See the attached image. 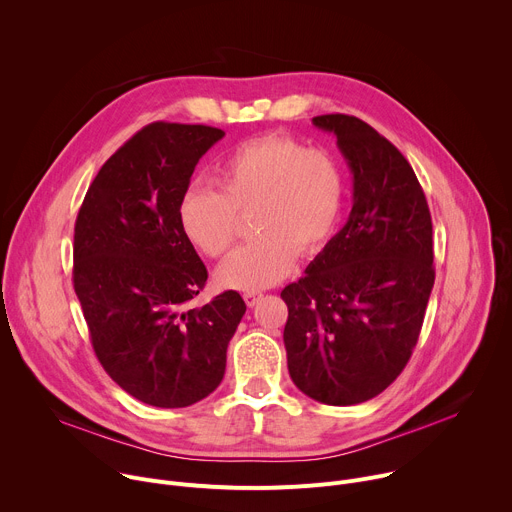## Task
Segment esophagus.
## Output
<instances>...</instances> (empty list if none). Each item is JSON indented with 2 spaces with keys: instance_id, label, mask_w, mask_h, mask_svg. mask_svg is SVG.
I'll list each match as a JSON object with an SVG mask.
<instances>
[{
  "instance_id": "1",
  "label": "esophagus",
  "mask_w": 512,
  "mask_h": 512,
  "mask_svg": "<svg viewBox=\"0 0 512 512\" xmlns=\"http://www.w3.org/2000/svg\"><path fill=\"white\" fill-rule=\"evenodd\" d=\"M261 291H245V294H243V298H245V304L249 306V308H253L259 300H261Z\"/></svg>"
}]
</instances>
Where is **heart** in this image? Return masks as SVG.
<instances>
[{
    "label": "heart",
    "instance_id": "heart-1",
    "mask_svg": "<svg viewBox=\"0 0 512 512\" xmlns=\"http://www.w3.org/2000/svg\"><path fill=\"white\" fill-rule=\"evenodd\" d=\"M212 180L216 192L186 190L178 223L202 255L218 259L237 239V214L253 210L251 229L259 237L216 269L218 283L243 291L277 283L298 255L318 253L338 223L344 198L334 158L281 133L241 143L216 166Z\"/></svg>",
    "mask_w": 512,
    "mask_h": 512
}]
</instances>
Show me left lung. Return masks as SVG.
<instances>
[{
    "label": "left lung",
    "mask_w": 512,
    "mask_h": 512,
    "mask_svg": "<svg viewBox=\"0 0 512 512\" xmlns=\"http://www.w3.org/2000/svg\"><path fill=\"white\" fill-rule=\"evenodd\" d=\"M312 123L336 135L352 210L281 291L283 342L296 387L344 407L383 393L411 358L435 279L431 214L409 162L369 123L342 113Z\"/></svg>",
    "instance_id": "obj_1"
}]
</instances>
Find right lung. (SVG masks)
Segmentation results:
<instances>
[{
    "instance_id": "add662e5",
    "label": "right lung",
    "mask_w": 512,
    "mask_h": 512,
    "mask_svg": "<svg viewBox=\"0 0 512 512\" xmlns=\"http://www.w3.org/2000/svg\"><path fill=\"white\" fill-rule=\"evenodd\" d=\"M223 129L150 123L103 164L75 225V283L95 354L131 397L188 407L225 377L227 346L247 310L237 291L188 308L206 267L178 206Z\"/></svg>"
}]
</instances>
